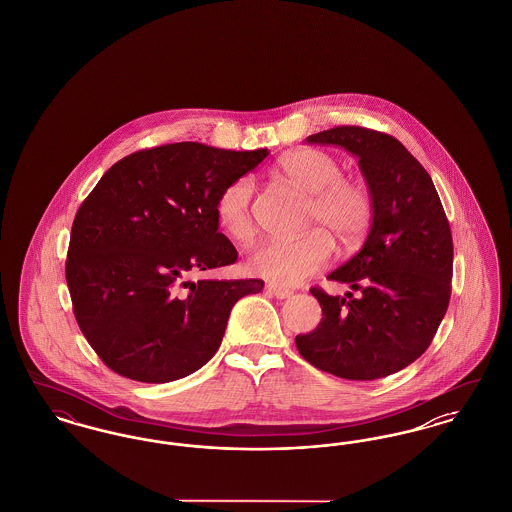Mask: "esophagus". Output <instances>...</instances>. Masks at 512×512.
Wrapping results in <instances>:
<instances>
[{
    "label": "esophagus",
    "instance_id": "1",
    "mask_svg": "<svg viewBox=\"0 0 512 512\" xmlns=\"http://www.w3.org/2000/svg\"><path fill=\"white\" fill-rule=\"evenodd\" d=\"M267 292L270 295H274L276 299H288L292 295V290L288 288H282V286H276V284H267Z\"/></svg>",
    "mask_w": 512,
    "mask_h": 512
}]
</instances>
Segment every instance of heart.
I'll use <instances>...</instances> for the list:
<instances>
[{
    "instance_id": "heart-1",
    "label": "heart",
    "mask_w": 512,
    "mask_h": 512,
    "mask_svg": "<svg viewBox=\"0 0 512 512\" xmlns=\"http://www.w3.org/2000/svg\"><path fill=\"white\" fill-rule=\"evenodd\" d=\"M340 159L315 147H303L284 155L274 176L307 194L303 230L292 242H272L259 247L247 267L276 286H297L326 267L334 253V241L343 249L363 242L374 215L372 194L365 182L343 176ZM253 182L238 178L220 192L215 213L222 232L238 244L255 238L251 211Z\"/></svg>"
}]
</instances>
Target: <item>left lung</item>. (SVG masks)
<instances>
[{"label":"left lung","mask_w":512,"mask_h":512,"mask_svg":"<svg viewBox=\"0 0 512 512\" xmlns=\"http://www.w3.org/2000/svg\"><path fill=\"white\" fill-rule=\"evenodd\" d=\"M359 159L374 215L365 244L328 280L353 293L313 288L320 324L297 336L305 361L345 380H376L414 363L447 313L453 238L434 182L399 140L363 126H336L307 138Z\"/></svg>","instance_id":"8db88e82"}]
</instances>
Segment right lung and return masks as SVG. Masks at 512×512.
I'll list each match as a JSON object with an SVG mask.
<instances>
[{"instance_id": "1", "label": "right lung", "mask_w": 512, "mask_h": 512, "mask_svg": "<svg viewBox=\"0 0 512 512\" xmlns=\"http://www.w3.org/2000/svg\"><path fill=\"white\" fill-rule=\"evenodd\" d=\"M267 155L197 142L142 149L84 199L65 276L76 322L113 372L147 384L192 374L217 353L236 301L263 290V280L190 276L236 263L215 205Z\"/></svg>"}]
</instances>
